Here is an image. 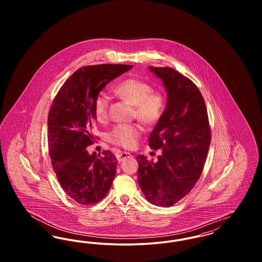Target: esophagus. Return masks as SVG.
<instances>
[{
    "mask_svg": "<svg viewBox=\"0 0 262 262\" xmlns=\"http://www.w3.org/2000/svg\"><path fill=\"white\" fill-rule=\"evenodd\" d=\"M130 156L132 155L128 152H120V153L117 154V159H118L119 162H122L123 160H125L126 158H129Z\"/></svg>",
    "mask_w": 262,
    "mask_h": 262,
    "instance_id": "obj_1",
    "label": "esophagus"
}]
</instances>
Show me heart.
Here are the masks:
<instances>
[{
  "label": "heart",
  "instance_id": "heart-1",
  "mask_svg": "<svg viewBox=\"0 0 262 262\" xmlns=\"http://www.w3.org/2000/svg\"><path fill=\"white\" fill-rule=\"evenodd\" d=\"M116 95L134 105V115L146 125L156 124L162 117L166 98L161 92L153 91L149 83L137 77H128L120 81L115 88ZM110 98L105 92H100L94 100V113L98 120L107 117ZM142 128L137 124L116 125L108 135V139L116 145L132 148L137 144Z\"/></svg>",
  "mask_w": 262,
  "mask_h": 262
}]
</instances>
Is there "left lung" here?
Wrapping results in <instances>:
<instances>
[{
	"label": "left lung",
	"instance_id": "obj_1",
	"mask_svg": "<svg viewBox=\"0 0 262 262\" xmlns=\"http://www.w3.org/2000/svg\"><path fill=\"white\" fill-rule=\"evenodd\" d=\"M161 78L167 104L148 139L161 149L157 162L137 155V183L150 203L170 207L185 198L202 173L210 145V127L198 86L172 68L148 67Z\"/></svg>",
	"mask_w": 262,
	"mask_h": 262
}]
</instances>
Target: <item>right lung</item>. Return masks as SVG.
<instances>
[{
	"mask_svg": "<svg viewBox=\"0 0 262 262\" xmlns=\"http://www.w3.org/2000/svg\"><path fill=\"white\" fill-rule=\"evenodd\" d=\"M133 66L95 64L78 69L62 84L48 116L52 166L64 192L79 204H96L112 186L117 158L106 150L96 155L86 147L95 138L94 100L111 80Z\"/></svg>",
	"mask_w": 262,
	"mask_h": 262,
	"instance_id": "right-lung-1",
	"label": "right lung"
}]
</instances>
